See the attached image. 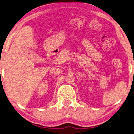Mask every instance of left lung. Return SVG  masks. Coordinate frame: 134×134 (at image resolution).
<instances>
[{
    "label": "left lung",
    "instance_id": "8db88e82",
    "mask_svg": "<svg viewBox=\"0 0 134 134\" xmlns=\"http://www.w3.org/2000/svg\"><path fill=\"white\" fill-rule=\"evenodd\" d=\"M133 74H134V73H133Z\"/></svg>",
    "mask_w": 134,
    "mask_h": 134
}]
</instances>
